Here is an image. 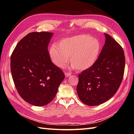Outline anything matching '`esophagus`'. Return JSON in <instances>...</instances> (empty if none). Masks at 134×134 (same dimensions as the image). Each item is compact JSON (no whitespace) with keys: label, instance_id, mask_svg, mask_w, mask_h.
Masks as SVG:
<instances>
[{"label":"esophagus","instance_id":"esophagus-1","mask_svg":"<svg viewBox=\"0 0 134 134\" xmlns=\"http://www.w3.org/2000/svg\"><path fill=\"white\" fill-rule=\"evenodd\" d=\"M71 75V73H69V72H65V76H66V77H68V76H70Z\"/></svg>","mask_w":134,"mask_h":134}]
</instances>
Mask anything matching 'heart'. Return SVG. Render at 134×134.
Listing matches in <instances>:
<instances>
[{"instance_id":"b5f03b06","label":"heart","mask_w":134,"mask_h":134,"mask_svg":"<svg viewBox=\"0 0 134 134\" xmlns=\"http://www.w3.org/2000/svg\"><path fill=\"white\" fill-rule=\"evenodd\" d=\"M100 51L97 39L81 35L63 39L60 44L54 43L49 49L51 58L59 68H63L70 60L72 68L79 70L89 69L94 64Z\"/></svg>"}]
</instances>
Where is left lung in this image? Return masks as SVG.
<instances>
[{
	"instance_id": "8db88e82",
	"label": "left lung",
	"mask_w": 134,
	"mask_h": 134,
	"mask_svg": "<svg viewBox=\"0 0 134 134\" xmlns=\"http://www.w3.org/2000/svg\"><path fill=\"white\" fill-rule=\"evenodd\" d=\"M105 42L92 67L79 74L76 92L81 101L96 106L112 97L123 80L125 56L123 48L112 37L105 33Z\"/></svg>"
}]
</instances>
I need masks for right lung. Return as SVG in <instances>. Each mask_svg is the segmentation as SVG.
I'll return each mask as SVG.
<instances>
[{"mask_svg":"<svg viewBox=\"0 0 134 134\" xmlns=\"http://www.w3.org/2000/svg\"><path fill=\"white\" fill-rule=\"evenodd\" d=\"M53 35L32 32L17 44L11 56V72L22 99L35 106L52 101L64 74L51 62L48 46Z\"/></svg>","mask_w":134,"mask_h":134,"instance_id":"add662e5","label":"right lung"}]
</instances>
